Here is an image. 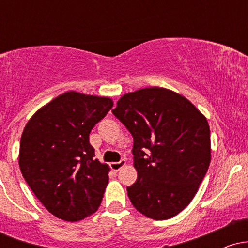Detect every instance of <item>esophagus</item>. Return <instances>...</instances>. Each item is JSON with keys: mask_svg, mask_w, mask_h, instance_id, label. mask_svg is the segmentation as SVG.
<instances>
[{"mask_svg": "<svg viewBox=\"0 0 248 248\" xmlns=\"http://www.w3.org/2000/svg\"><path fill=\"white\" fill-rule=\"evenodd\" d=\"M126 160H121L120 162H113V163H110V169H112L113 171H119V170H120L122 167L126 166Z\"/></svg>", "mask_w": 248, "mask_h": 248, "instance_id": "esophagus-1", "label": "esophagus"}]
</instances>
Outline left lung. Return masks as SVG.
<instances>
[{"mask_svg": "<svg viewBox=\"0 0 248 248\" xmlns=\"http://www.w3.org/2000/svg\"><path fill=\"white\" fill-rule=\"evenodd\" d=\"M112 113L133 135L138 179L127 186L142 215L166 220L189 205L211 162L205 115L186 96L163 87L126 93Z\"/></svg>", "mask_w": 248, "mask_h": 248, "instance_id": "1", "label": "left lung"}]
</instances>
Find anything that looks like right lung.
<instances>
[{"mask_svg": "<svg viewBox=\"0 0 248 248\" xmlns=\"http://www.w3.org/2000/svg\"><path fill=\"white\" fill-rule=\"evenodd\" d=\"M112 106L108 96L69 91L39 108L25 124L21 172L45 209L62 220H81L100 206L109 167L94 158L88 136Z\"/></svg>", "mask_w": 248, "mask_h": 248, "instance_id": "right-lung-1", "label": "right lung"}]
</instances>
